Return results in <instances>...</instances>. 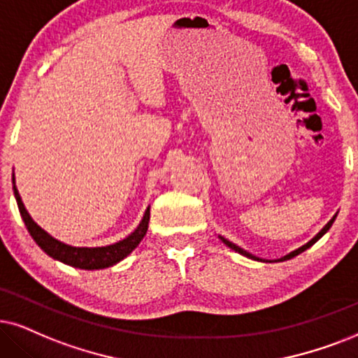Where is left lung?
<instances>
[{
	"label": "left lung",
	"mask_w": 358,
	"mask_h": 358,
	"mask_svg": "<svg viewBox=\"0 0 358 358\" xmlns=\"http://www.w3.org/2000/svg\"><path fill=\"white\" fill-rule=\"evenodd\" d=\"M336 216H337V215H336ZM336 216H334V218H332V220H330V221H329V223H327V224H325V226H324V228H322V229H320V231H319L317 234H315V236H314V238H312L309 243H307V244H304V246H301V248H299V250H296V251L289 252V255H286V256H284V257H280V259H275V261H287V259H292V257H294V256L301 255V252H302V251L309 250V248L312 246V244H314V243H317V241H319V239H320V238H322V236H324V234L329 231V229H330V226H332V223H334V221H336ZM220 238H221V236H220ZM221 241H223V243L226 244V246H229V248H231V250H234V251H236V252H239V255H243V256L250 257V259H255V261H262V259H259V257L252 256V255H251V252L244 251V250H241V248H239V246H236V244H233L231 241H228V239L221 238ZM266 262H271V261H266Z\"/></svg>",
	"instance_id": "left-lung-1"
}]
</instances>
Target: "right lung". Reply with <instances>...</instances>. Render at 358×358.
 I'll list each match as a JSON object with an SVG mask.
<instances>
[{
    "label": "right lung",
    "mask_w": 358,
    "mask_h": 358,
    "mask_svg": "<svg viewBox=\"0 0 358 358\" xmlns=\"http://www.w3.org/2000/svg\"><path fill=\"white\" fill-rule=\"evenodd\" d=\"M13 189H15V196L17 201V208H20L21 218L24 221L26 228H28V231L31 236H33L36 244H38L46 255L54 257V259L64 262V264L72 266V268L89 269V271L110 268V266L117 264V262L129 256L130 252L138 246V243L142 241L143 236L147 234L148 221H150V208H147L145 215H143V220L140 221L138 228L119 243L110 244V246H102V248L69 246V244H64L57 241V239H54L51 234H48L43 228H39V226L34 223L33 218L29 216V213L26 211L24 205H22L20 193H17V188L15 185V175H13Z\"/></svg>",
    "instance_id": "1"
}]
</instances>
